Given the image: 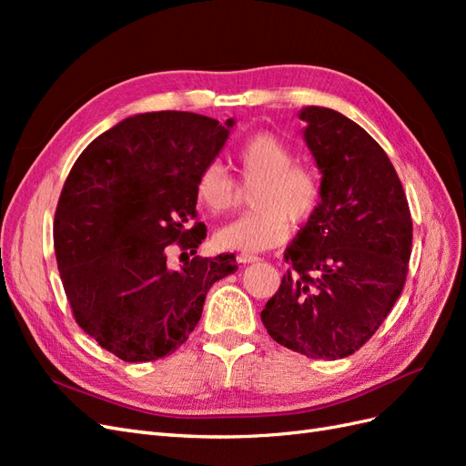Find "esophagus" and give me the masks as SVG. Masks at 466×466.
Segmentation results:
<instances>
[{
  "instance_id": "esophagus-1",
  "label": "esophagus",
  "mask_w": 466,
  "mask_h": 466,
  "mask_svg": "<svg viewBox=\"0 0 466 466\" xmlns=\"http://www.w3.org/2000/svg\"><path fill=\"white\" fill-rule=\"evenodd\" d=\"M237 260L241 264H250V262H258L260 258L257 255H248V252H243V255H238Z\"/></svg>"
}]
</instances>
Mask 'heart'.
Listing matches in <instances>:
<instances>
[{
	"instance_id": "obj_1",
	"label": "heart",
	"mask_w": 466,
	"mask_h": 466,
	"mask_svg": "<svg viewBox=\"0 0 466 466\" xmlns=\"http://www.w3.org/2000/svg\"><path fill=\"white\" fill-rule=\"evenodd\" d=\"M233 163L245 187H257L250 206L257 211L216 231L214 243L223 250L258 252L281 245L295 228L317 214L324 180L311 161L295 159V149L272 132H258L237 147ZM196 198L211 214L231 211L238 198L235 178L219 163H209L196 177Z\"/></svg>"
}]
</instances>
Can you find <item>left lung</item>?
I'll use <instances>...</instances> for the list:
<instances>
[{
	"label": "left lung",
	"instance_id": "obj_1",
	"mask_svg": "<svg viewBox=\"0 0 466 466\" xmlns=\"http://www.w3.org/2000/svg\"><path fill=\"white\" fill-rule=\"evenodd\" d=\"M299 118L324 194L286 248L291 268L260 319L278 344L340 360L370 340L402 293L412 218L390 159L361 126L324 106Z\"/></svg>",
	"mask_w": 466,
	"mask_h": 466
}]
</instances>
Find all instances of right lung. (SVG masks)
Instances as JSON below:
<instances>
[{
	"mask_svg": "<svg viewBox=\"0 0 466 466\" xmlns=\"http://www.w3.org/2000/svg\"><path fill=\"white\" fill-rule=\"evenodd\" d=\"M235 120L146 112L83 149L54 216V248L76 322L122 361L173 354L196 329L206 295L237 270L235 255L167 266L206 238L196 219V177L228 142ZM180 255V257H182Z\"/></svg>",
	"mask_w": 466,
	"mask_h": 466,
	"instance_id": "add662e5",
	"label": "right lung"
}]
</instances>
